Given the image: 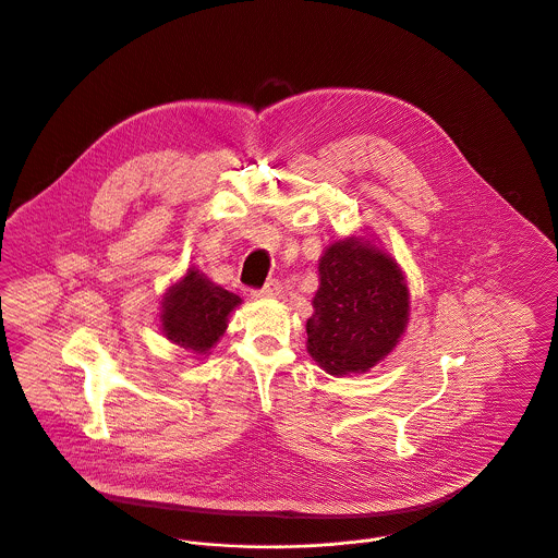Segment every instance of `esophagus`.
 <instances>
[{"mask_svg": "<svg viewBox=\"0 0 558 558\" xmlns=\"http://www.w3.org/2000/svg\"><path fill=\"white\" fill-rule=\"evenodd\" d=\"M281 294V283L277 279H270L259 292H255L257 299H277Z\"/></svg>", "mask_w": 558, "mask_h": 558, "instance_id": "34e87169", "label": "esophagus"}]
</instances>
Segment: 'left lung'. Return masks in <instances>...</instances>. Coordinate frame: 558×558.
Returning a JSON list of instances; mask_svg holds the SVG:
<instances>
[{
  "label": "left lung",
  "instance_id": "8db88e82",
  "mask_svg": "<svg viewBox=\"0 0 558 558\" xmlns=\"http://www.w3.org/2000/svg\"><path fill=\"white\" fill-rule=\"evenodd\" d=\"M318 281L307 352L330 376L367 374L408 328L410 292L398 259L365 230L324 248Z\"/></svg>",
  "mask_w": 558,
  "mask_h": 558
}]
</instances>
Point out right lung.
<instances>
[{
	"label": "right lung",
	"instance_id": "1",
	"mask_svg": "<svg viewBox=\"0 0 558 558\" xmlns=\"http://www.w3.org/2000/svg\"><path fill=\"white\" fill-rule=\"evenodd\" d=\"M240 303L242 299L234 292H228L213 283L202 270L189 266L160 299V332L178 348L208 356L223 337L228 318Z\"/></svg>",
	"mask_w": 558,
	"mask_h": 558
}]
</instances>
